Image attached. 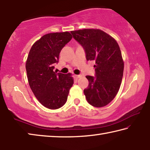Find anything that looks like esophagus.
Here are the masks:
<instances>
[{
	"label": "esophagus",
	"mask_w": 150,
	"mask_h": 150,
	"mask_svg": "<svg viewBox=\"0 0 150 150\" xmlns=\"http://www.w3.org/2000/svg\"><path fill=\"white\" fill-rule=\"evenodd\" d=\"M81 76H82V75H80V74H79V75H74V77L76 78H80Z\"/></svg>",
	"instance_id": "esophagus-1"
}]
</instances>
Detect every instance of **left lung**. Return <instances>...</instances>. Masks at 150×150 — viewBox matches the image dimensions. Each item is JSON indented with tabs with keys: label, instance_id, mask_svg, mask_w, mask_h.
Masks as SVG:
<instances>
[{
	"label": "left lung",
	"instance_id": "8db88e82",
	"mask_svg": "<svg viewBox=\"0 0 150 150\" xmlns=\"http://www.w3.org/2000/svg\"><path fill=\"white\" fill-rule=\"evenodd\" d=\"M71 34L84 48L86 60L96 63L94 76H86L89 82L84 90L87 101L92 106L104 107L116 96L123 77L124 66L118 44L98 29L71 31Z\"/></svg>",
	"mask_w": 150,
	"mask_h": 150
}]
</instances>
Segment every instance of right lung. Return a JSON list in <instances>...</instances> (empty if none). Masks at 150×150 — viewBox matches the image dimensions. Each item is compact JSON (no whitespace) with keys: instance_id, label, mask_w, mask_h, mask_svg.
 Instances as JSON below:
<instances>
[{"instance_id":"right-lung-1","label":"right lung","mask_w":150,"mask_h":150,"mask_svg":"<svg viewBox=\"0 0 150 150\" xmlns=\"http://www.w3.org/2000/svg\"><path fill=\"white\" fill-rule=\"evenodd\" d=\"M72 36L68 32L44 35L30 48L26 63L29 86L44 106L60 108L65 104L74 84L71 74L54 72L59 54Z\"/></svg>"}]
</instances>
